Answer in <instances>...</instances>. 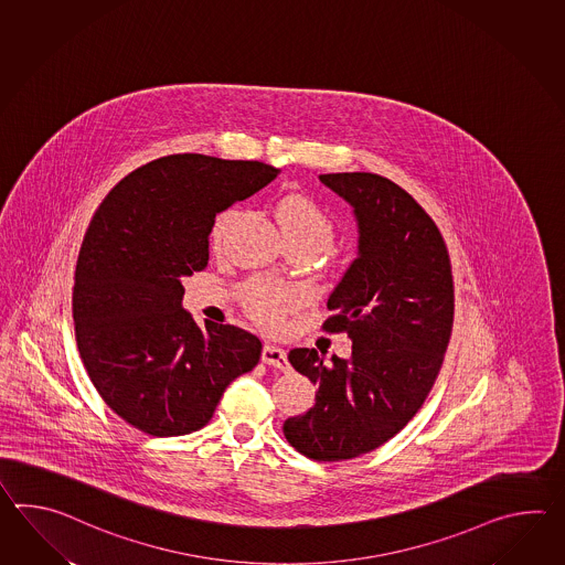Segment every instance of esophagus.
<instances>
[{
    "instance_id": "1",
    "label": "esophagus",
    "mask_w": 565,
    "mask_h": 565,
    "mask_svg": "<svg viewBox=\"0 0 565 565\" xmlns=\"http://www.w3.org/2000/svg\"><path fill=\"white\" fill-rule=\"evenodd\" d=\"M262 361L265 364H269V366H274V369H279V371H288V352L284 351L281 347H277V344H271V342H267L264 347V351H262Z\"/></svg>"
}]
</instances>
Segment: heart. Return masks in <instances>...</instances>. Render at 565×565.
I'll return each mask as SVG.
<instances>
[{"label":"heart","instance_id":"heart-1","mask_svg":"<svg viewBox=\"0 0 565 565\" xmlns=\"http://www.w3.org/2000/svg\"><path fill=\"white\" fill-rule=\"evenodd\" d=\"M231 218L233 213H223L214 221L211 233L214 247H221ZM276 218L286 243H300L312 252L327 247L334 235V225L327 211L312 196L300 192H291L279 199ZM241 298L247 312L267 328L279 327L284 316L298 306V296L294 291L264 281L247 284L241 289Z\"/></svg>","mask_w":565,"mask_h":565}]
</instances>
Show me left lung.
<instances>
[{
    "mask_svg": "<svg viewBox=\"0 0 565 565\" xmlns=\"http://www.w3.org/2000/svg\"><path fill=\"white\" fill-rule=\"evenodd\" d=\"M320 182L351 204L359 226L356 259L330 294L324 322L349 334L352 356L289 351L318 391L284 434L303 456L339 462L383 446L426 402L450 342L454 281L438 226L402 186L371 172Z\"/></svg>",
    "mask_w": 565,
    "mask_h": 565,
    "instance_id": "8db88e82",
    "label": "left lung"
}]
</instances>
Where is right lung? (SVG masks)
Masks as SVG:
<instances>
[{"instance_id":"obj_1","label":"right lung","mask_w":565,"mask_h":565,"mask_svg":"<svg viewBox=\"0 0 565 565\" xmlns=\"http://www.w3.org/2000/svg\"><path fill=\"white\" fill-rule=\"evenodd\" d=\"M262 162L174 153L127 174L93 214L73 289L76 347L100 397L150 436L209 424L262 342L231 324L199 327L182 277L209 264L214 216L267 186Z\"/></svg>"}]
</instances>
